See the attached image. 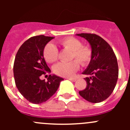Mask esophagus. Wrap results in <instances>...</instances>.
Listing matches in <instances>:
<instances>
[{
    "mask_svg": "<svg viewBox=\"0 0 130 130\" xmlns=\"http://www.w3.org/2000/svg\"><path fill=\"white\" fill-rule=\"evenodd\" d=\"M67 79L69 80L72 81V82H75V81H76L75 78H67Z\"/></svg>",
    "mask_w": 130,
    "mask_h": 130,
    "instance_id": "obj_1",
    "label": "esophagus"
}]
</instances>
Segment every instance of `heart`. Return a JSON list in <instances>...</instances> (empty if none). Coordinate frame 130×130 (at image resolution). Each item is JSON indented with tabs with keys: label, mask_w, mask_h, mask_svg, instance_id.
<instances>
[{
	"label": "heart",
	"mask_w": 130,
	"mask_h": 130,
	"mask_svg": "<svg viewBox=\"0 0 130 130\" xmlns=\"http://www.w3.org/2000/svg\"><path fill=\"white\" fill-rule=\"evenodd\" d=\"M60 44L65 49L71 51L70 59L75 60L70 62H60L57 64L53 68L55 74L70 78L79 69V62L82 66L86 67L91 61L92 50L89 46L82 45V41L79 39L72 36L65 38L60 41ZM43 56L47 62L52 63L58 59V50L54 44L49 43L44 47Z\"/></svg>",
	"instance_id": "heart-1"
}]
</instances>
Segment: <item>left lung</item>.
Here are the masks:
<instances>
[{
    "instance_id": "8db88e82",
    "label": "left lung",
    "mask_w": 130,
    "mask_h": 130,
    "mask_svg": "<svg viewBox=\"0 0 130 130\" xmlns=\"http://www.w3.org/2000/svg\"><path fill=\"white\" fill-rule=\"evenodd\" d=\"M77 36L89 41L92 50L91 61L83 74L87 86L79 94L87 101L98 103L106 100L113 92L118 78L117 58L111 46L95 34L80 33Z\"/></svg>"
}]
</instances>
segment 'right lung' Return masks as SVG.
Listing matches in <instances>:
<instances>
[{
    "label": "right lung",
    "instance_id": "1",
    "mask_svg": "<svg viewBox=\"0 0 130 130\" xmlns=\"http://www.w3.org/2000/svg\"><path fill=\"white\" fill-rule=\"evenodd\" d=\"M53 38L44 35L32 36L21 46L15 55L13 67L15 86L23 96L33 104L46 101L63 80L55 75H50L47 82L40 78L51 72L43 57V50Z\"/></svg>",
    "mask_w": 130,
    "mask_h": 130
}]
</instances>
